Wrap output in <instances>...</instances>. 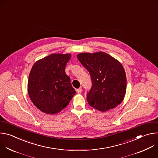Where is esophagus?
Returning <instances> with one entry per match:
<instances>
[{
  "label": "esophagus",
  "mask_w": 158,
  "mask_h": 158,
  "mask_svg": "<svg viewBox=\"0 0 158 158\" xmlns=\"http://www.w3.org/2000/svg\"><path fill=\"white\" fill-rule=\"evenodd\" d=\"M77 93H82V87H80V88H79V89H77Z\"/></svg>",
  "instance_id": "obj_1"
}]
</instances>
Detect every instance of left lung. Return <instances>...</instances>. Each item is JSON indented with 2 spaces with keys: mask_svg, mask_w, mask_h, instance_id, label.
Wrapping results in <instances>:
<instances>
[{
  "mask_svg": "<svg viewBox=\"0 0 158 158\" xmlns=\"http://www.w3.org/2000/svg\"><path fill=\"white\" fill-rule=\"evenodd\" d=\"M77 57L91 77L92 86L87 93L89 104L102 112L119 105L126 91V76L122 64L103 52L81 53Z\"/></svg>",
  "mask_w": 158,
  "mask_h": 158,
  "instance_id": "left-lung-1",
  "label": "left lung"
}]
</instances>
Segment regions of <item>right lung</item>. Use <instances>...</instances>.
Returning <instances> with one entry per match:
<instances>
[{
  "label": "right lung",
  "mask_w": 158,
  "mask_h": 158,
  "mask_svg": "<svg viewBox=\"0 0 158 158\" xmlns=\"http://www.w3.org/2000/svg\"><path fill=\"white\" fill-rule=\"evenodd\" d=\"M71 54H52L37 61L28 81V93L33 104L49 114L60 112L76 94L65 67Z\"/></svg>",
  "instance_id": "right-lung-1"
}]
</instances>
